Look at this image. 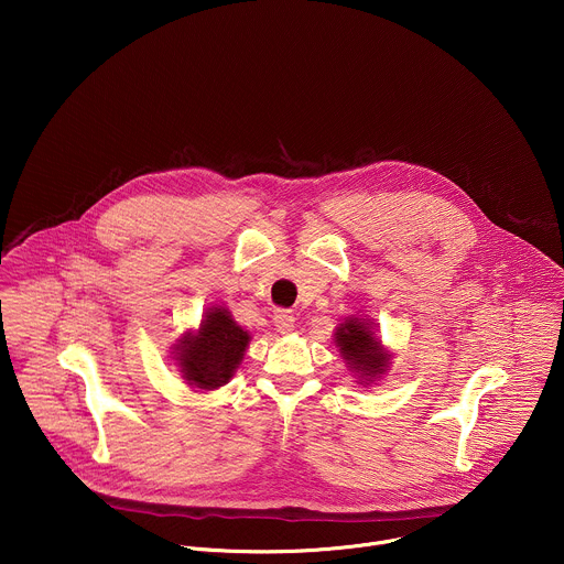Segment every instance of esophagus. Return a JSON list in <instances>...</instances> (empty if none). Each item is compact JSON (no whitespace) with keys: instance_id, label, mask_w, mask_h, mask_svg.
<instances>
[{"instance_id":"34e87169","label":"esophagus","mask_w":564,"mask_h":564,"mask_svg":"<svg viewBox=\"0 0 564 564\" xmlns=\"http://www.w3.org/2000/svg\"><path fill=\"white\" fill-rule=\"evenodd\" d=\"M274 326L279 333H290L294 328V312L288 307H279L274 310Z\"/></svg>"}]
</instances>
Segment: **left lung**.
Instances as JSON below:
<instances>
[{"label":"left lung","mask_w":564,"mask_h":564,"mask_svg":"<svg viewBox=\"0 0 564 564\" xmlns=\"http://www.w3.org/2000/svg\"><path fill=\"white\" fill-rule=\"evenodd\" d=\"M368 326L370 324H366V321L348 318L337 330V346L341 357L350 364V368L361 372V377H377L386 370L388 357L381 352V346Z\"/></svg>","instance_id":"8db88e82"}]
</instances>
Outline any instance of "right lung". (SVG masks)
<instances>
[{
    "label": "right lung",
    "mask_w": 564,
    "mask_h": 564,
    "mask_svg": "<svg viewBox=\"0 0 564 564\" xmlns=\"http://www.w3.org/2000/svg\"><path fill=\"white\" fill-rule=\"evenodd\" d=\"M250 335L236 326L227 310L212 307L198 335H189L181 344V368L189 383L212 390L229 381L236 366L243 359Z\"/></svg>",
    "instance_id": "right-lung-1"
}]
</instances>
